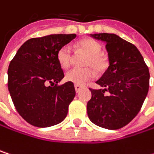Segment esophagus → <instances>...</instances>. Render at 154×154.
I'll use <instances>...</instances> for the list:
<instances>
[{
    "label": "esophagus",
    "instance_id": "esophagus-1",
    "mask_svg": "<svg viewBox=\"0 0 154 154\" xmlns=\"http://www.w3.org/2000/svg\"><path fill=\"white\" fill-rule=\"evenodd\" d=\"M82 88H84V86L83 85H75V89H76V92L78 93Z\"/></svg>",
    "mask_w": 154,
    "mask_h": 154
}]
</instances>
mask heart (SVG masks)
<instances>
[{"mask_svg":"<svg viewBox=\"0 0 154 154\" xmlns=\"http://www.w3.org/2000/svg\"><path fill=\"white\" fill-rule=\"evenodd\" d=\"M77 48L87 54L84 61L85 66H91L98 72L105 70L108 65L107 60L101 53L102 47L98 42L94 39H83L77 43ZM72 57L71 48L68 45L62 46L57 52V60L63 69H67L70 66ZM94 77V73L89 67L74 68L66 73L65 79L76 85H84Z\"/></svg>","mask_w":154,"mask_h":154,"instance_id":"1","label":"heart"}]
</instances>
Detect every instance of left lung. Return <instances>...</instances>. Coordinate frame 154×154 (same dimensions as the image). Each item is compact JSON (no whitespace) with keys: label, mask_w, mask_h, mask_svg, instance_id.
Returning a JSON list of instances; mask_svg holds the SVG:
<instances>
[{"label":"left lung","mask_w":154,"mask_h":154,"mask_svg":"<svg viewBox=\"0 0 154 154\" xmlns=\"http://www.w3.org/2000/svg\"><path fill=\"white\" fill-rule=\"evenodd\" d=\"M90 36L106 43L109 65L96 81L103 89H90L87 115L96 126L119 129L141 109L149 90V69L138 49L119 35L101 33Z\"/></svg>","instance_id":"1"}]
</instances>
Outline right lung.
Instances as JSON below:
<instances>
[{
    "label": "right lung",
    "instance_id": "right-lung-1",
    "mask_svg": "<svg viewBox=\"0 0 154 154\" xmlns=\"http://www.w3.org/2000/svg\"><path fill=\"white\" fill-rule=\"evenodd\" d=\"M76 34L31 38L17 50L8 69V89L17 111L37 128L57 125L67 117L76 91L74 84L58 83L64 73L57 52Z\"/></svg>",
    "mask_w": 154,
    "mask_h": 154
}]
</instances>
